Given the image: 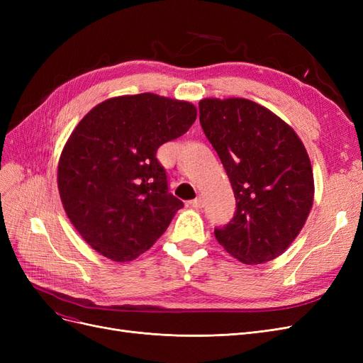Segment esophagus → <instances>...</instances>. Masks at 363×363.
Returning <instances> with one entry per match:
<instances>
[{
	"mask_svg": "<svg viewBox=\"0 0 363 363\" xmlns=\"http://www.w3.org/2000/svg\"><path fill=\"white\" fill-rule=\"evenodd\" d=\"M189 204H191L192 207H195V208H201V207H203V199H201V196H199V199H195V200L189 201Z\"/></svg>",
	"mask_w": 363,
	"mask_h": 363,
	"instance_id": "1",
	"label": "esophagus"
}]
</instances>
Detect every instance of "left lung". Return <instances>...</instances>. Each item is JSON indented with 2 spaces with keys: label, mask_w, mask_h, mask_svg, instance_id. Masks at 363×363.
<instances>
[{
  "label": "left lung",
  "mask_w": 363,
  "mask_h": 363,
  "mask_svg": "<svg viewBox=\"0 0 363 363\" xmlns=\"http://www.w3.org/2000/svg\"><path fill=\"white\" fill-rule=\"evenodd\" d=\"M200 123L221 159L236 199L232 221L215 228L230 256L259 265L298 236L313 204V172L295 131L245 98H204Z\"/></svg>",
  "instance_id": "8db88e82"
}]
</instances>
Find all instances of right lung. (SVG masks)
<instances>
[{
	"label": "right lung",
	"mask_w": 363,
	"mask_h": 363,
	"mask_svg": "<svg viewBox=\"0 0 363 363\" xmlns=\"http://www.w3.org/2000/svg\"><path fill=\"white\" fill-rule=\"evenodd\" d=\"M195 119L188 101L138 94L103 101L74 128L57 186L69 221L95 251L130 262L164 233L183 201L169 194L156 152Z\"/></svg>",
	"instance_id": "1"
}]
</instances>
